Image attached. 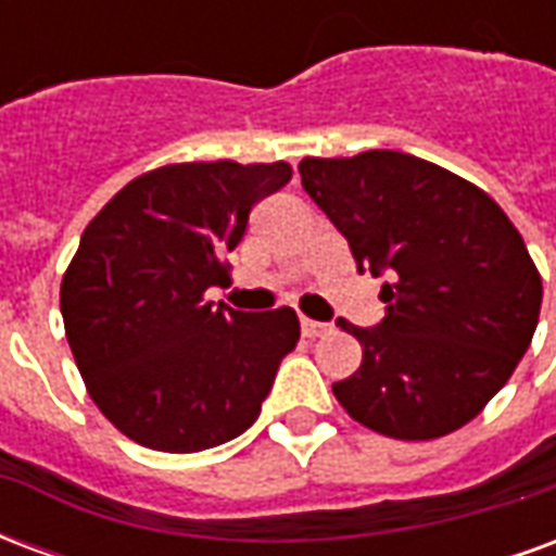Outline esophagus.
Segmentation results:
<instances>
[{
    "instance_id": "esophagus-1",
    "label": "esophagus",
    "mask_w": 556,
    "mask_h": 556,
    "mask_svg": "<svg viewBox=\"0 0 556 556\" xmlns=\"http://www.w3.org/2000/svg\"><path fill=\"white\" fill-rule=\"evenodd\" d=\"M301 330H303V337H321V333H327L330 330V325H325V321H313V318H301Z\"/></svg>"
}]
</instances>
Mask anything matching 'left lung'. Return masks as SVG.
Returning a JSON list of instances; mask_svg holds the SVG:
<instances>
[{
  "mask_svg": "<svg viewBox=\"0 0 556 556\" xmlns=\"http://www.w3.org/2000/svg\"><path fill=\"white\" fill-rule=\"evenodd\" d=\"M301 184L361 270L390 274L381 325L357 372L333 384L351 417L399 441H431L485 408L533 339L542 279L501 205L402 151L303 157Z\"/></svg>",
  "mask_w": 556,
  "mask_h": 556,
  "instance_id": "8db88e82",
  "label": "left lung"
}]
</instances>
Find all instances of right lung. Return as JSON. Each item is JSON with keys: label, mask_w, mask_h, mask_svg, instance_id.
<instances>
[{"label": "right lung", "mask_w": 556, "mask_h": 556, "mask_svg": "<svg viewBox=\"0 0 556 556\" xmlns=\"http://www.w3.org/2000/svg\"><path fill=\"white\" fill-rule=\"evenodd\" d=\"M291 181L289 163H172L91 219L62 279V318L94 405L130 441L199 453L258 417L301 339L289 306L241 313L202 301L250 211Z\"/></svg>", "instance_id": "right-lung-1"}]
</instances>
